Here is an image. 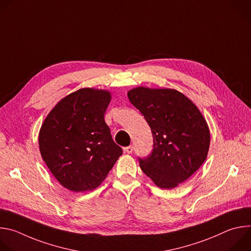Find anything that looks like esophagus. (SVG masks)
Instances as JSON below:
<instances>
[{"instance_id": "34e87169", "label": "esophagus", "mask_w": 251, "mask_h": 251, "mask_svg": "<svg viewBox=\"0 0 251 251\" xmlns=\"http://www.w3.org/2000/svg\"><path fill=\"white\" fill-rule=\"evenodd\" d=\"M133 150H134V147H133L132 145H130V146H128V147H125V148H124V151H125L126 153H128V154L132 153V152H133Z\"/></svg>"}]
</instances>
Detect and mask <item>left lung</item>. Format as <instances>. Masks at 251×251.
<instances>
[{"mask_svg":"<svg viewBox=\"0 0 251 251\" xmlns=\"http://www.w3.org/2000/svg\"><path fill=\"white\" fill-rule=\"evenodd\" d=\"M127 95L149 124L154 139L151 154L139 158L141 170L159 188H176L206 159L210 134L205 119L188 97L175 89L140 86Z\"/></svg>","mask_w":251,"mask_h":251,"instance_id":"obj_1","label":"left lung"}]
</instances>
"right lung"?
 Segmentation results:
<instances>
[{"mask_svg":"<svg viewBox=\"0 0 251 251\" xmlns=\"http://www.w3.org/2000/svg\"><path fill=\"white\" fill-rule=\"evenodd\" d=\"M110 100L109 91L81 88L62 98L42 125L41 155L70 191L97 188L122 155L104 120Z\"/></svg>","mask_w":251,"mask_h":251,"instance_id":"1","label":"right lung"}]
</instances>
